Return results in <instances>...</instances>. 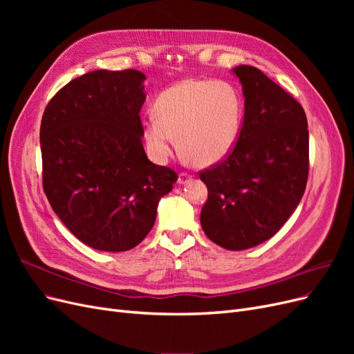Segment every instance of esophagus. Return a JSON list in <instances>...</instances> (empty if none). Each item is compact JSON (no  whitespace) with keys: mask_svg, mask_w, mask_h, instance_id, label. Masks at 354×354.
<instances>
[{"mask_svg":"<svg viewBox=\"0 0 354 354\" xmlns=\"http://www.w3.org/2000/svg\"><path fill=\"white\" fill-rule=\"evenodd\" d=\"M192 180V176L190 174H187V173H180L178 174V185H186V183H189V181Z\"/></svg>","mask_w":354,"mask_h":354,"instance_id":"obj_1","label":"esophagus"}]
</instances>
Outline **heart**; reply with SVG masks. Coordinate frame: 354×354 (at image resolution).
<instances>
[{"instance_id": "obj_1", "label": "heart", "mask_w": 354, "mask_h": 354, "mask_svg": "<svg viewBox=\"0 0 354 354\" xmlns=\"http://www.w3.org/2000/svg\"><path fill=\"white\" fill-rule=\"evenodd\" d=\"M155 115L143 121L149 155L165 162L177 146L196 167H212L236 145L243 104L238 88L227 81L185 80L164 90Z\"/></svg>"}]
</instances>
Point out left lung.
I'll return each instance as SVG.
<instances>
[{"label":"left lung","mask_w":354,"mask_h":354,"mask_svg":"<svg viewBox=\"0 0 354 354\" xmlns=\"http://www.w3.org/2000/svg\"><path fill=\"white\" fill-rule=\"evenodd\" d=\"M232 71L242 84L243 124L232 153L199 176L208 187L201 226L221 248L242 251L270 239L301 201L308 130L301 104L260 69Z\"/></svg>","instance_id":"left-lung-1"}]
</instances>
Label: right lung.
<instances>
[{
	"label": "right lung",
	"instance_id": "obj_1",
	"mask_svg": "<svg viewBox=\"0 0 354 354\" xmlns=\"http://www.w3.org/2000/svg\"><path fill=\"white\" fill-rule=\"evenodd\" d=\"M140 71H93L57 91L42 115V187L63 224L99 251L134 248L152 230L177 174L143 149Z\"/></svg>",
	"mask_w": 354,
	"mask_h": 354
}]
</instances>
